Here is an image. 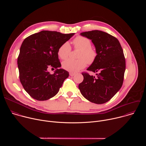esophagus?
Instances as JSON below:
<instances>
[{
    "mask_svg": "<svg viewBox=\"0 0 146 146\" xmlns=\"http://www.w3.org/2000/svg\"><path fill=\"white\" fill-rule=\"evenodd\" d=\"M75 73H73V72H70L69 73V74H70V76H74L75 75Z\"/></svg>",
    "mask_w": 146,
    "mask_h": 146,
    "instance_id": "34e87169",
    "label": "esophagus"
}]
</instances>
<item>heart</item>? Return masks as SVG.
<instances>
[{
  "label": "heart",
  "instance_id": "1",
  "mask_svg": "<svg viewBox=\"0 0 146 146\" xmlns=\"http://www.w3.org/2000/svg\"><path fill=\"white\" fill-rule=\"evenodd\" d=\"M75 49H79L78 59H68L62 62V67L70 72H77L84 68L87 64H94L96 59L98 53L95 48L91 46V40L82 36L76 37L73 40ZM71 47L68 42H65L60 46L58 50V55L62 59H65L69 56Z\"/></svg>",
  "mask_w": 146,
  "mask_h": 146
}]
</instances>
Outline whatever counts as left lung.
Instances as JSON below:
<instances>
[{"mask_svg":"<svg viewBox=\"0 0 146 146\" xmlns=\"http://www.w3.org/2000/svg\"><path fill=\"white\" fill-rule=\"evenodd\" d=\"M81 36L92 40L98 53L94 64L87 70L96 73V77L82 72L84 80L78 88L89 101L103 104L110 100L121 88L126 64L123 50L118 39L100 31L82 32Z\"/></svg>","mask_w":146,"mask_h":146,"instance_id":"obj_1","label":"left lung"}]
</instances>
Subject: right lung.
I'll use <instances>...</instances> for the list:
<instances>
[{
  "instance_id": "right-lung-1",
  "label": "right lung",
  "mask_w": 146,
  "mask_h": 146,
  "mask_svg": "<svg viewBox=\"0 0 146 146\" xmlns=\"http://www.w3.org/2000/svg\"><path fill=\"white\" fill-rule=\"evenodd\" d=\"M43 31L27 37L20 48L17 63L19 77L24 90L33 99L46 100L54 96L69 72L61 66L58 50L74 35ZM55 68L51 75L48 70Z\"/></svg>"
}]
</instances>
